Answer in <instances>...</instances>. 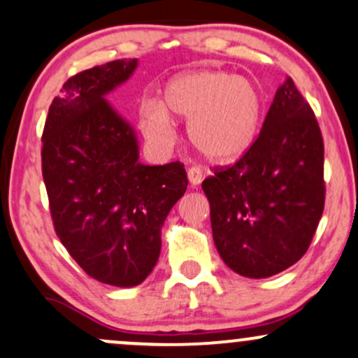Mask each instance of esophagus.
I'll list each match as a JSON object with an SVG mask.
<instances>
[{
    "instance_id": "obj_1",
    "label": "esophagus",
    "mask_w": 358,
    "mask_h": 358,
    "mask_svg": "<svg viewBox=\"0 0 358 358\" xmlns=\"http://www.w3.org/2000/svg\"><path fill=\"white\" fill-rule=\"evenodd\" d=\"M203 180V171L200 170L199 166L188 168V182H190L192 187H196V185L202 183Z\"/></svg>"
}]
</instances>
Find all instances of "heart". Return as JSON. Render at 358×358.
<instances>
[{
    "label": "heart",
    "instance_id": "heart-1",
    "mask_svg": "<svg viewBox=\"0 0 358 358\" xmlns=\"http://www.w3.org/2000/svg\"><path fill=\"white\" fill-rule=\"evenodd\" d=\"M171 113L190 119L188 136L205 158L213 163H232L256 141L262 96L254 82L236 73L187 72L166 85L165 102H143L141 127L148 139L156 145L173 141Z\"/></svg>",
    "mask_w": 358,
    "mask_h": 358
}]
</instances>
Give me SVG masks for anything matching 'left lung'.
<instances>
[{
    "mask_svg": "<svg viewBox=\"0 0 358 358\" xmlns=\"http://www.w3.org/2000/svg\"><path fill=\"white\" fill-rule=\"evenodd\" d=\"M202 188L213 242L234 273L269 278L305 256L324 207L323 138L289 77L248 153Z\"/></svg>",
    "mask_w": 358,
    "mask_h": 358,
    "instance_id": "obj_1",
    "label": "left lung"
}]
</instances>
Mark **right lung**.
<instances>
[{
  "instance_id": "1",
  "label": "right lung",
  "mask_w": 358,
  "mask_h": 358,
  "mask_svg": "<svg viewBox=\"0 0 358 358\" xmlns=\"http://www.w3.org/2000/svg\"><path fill=\"white\" fill-rule=\"evenodd\" d=\"M136 67L138 59H122L71 77L42 138L57 236L90 278L117 287L141 285L153 271L163 224L188 185L180 162L139 163L136 131L106 99Z\"/></svg>"
}]
</instances>
